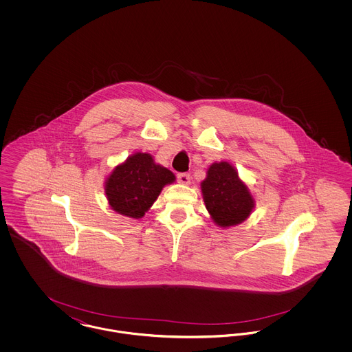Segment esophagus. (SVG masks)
<instances>
[{"instance_id": "obj_1", "label": "esophagus", "mask_w": 352, "mask_h": 352, "mask_svg": "<svg viewBox=\"0 0 352 352\" xmlns=\"http://www.w3.org/2000/svg\"><path fill=\"white\" fill-rule=\"evenodd\" d=\"M177 179L179 184H190V174L179 173V174H177Z\"/></svg>"}]
</instances>
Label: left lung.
Instances as JSON below:
<instances>
[{"instance_id": "obj_1", "label": "left lung", "mask_w": 352, "mask_h": 352, "mask_svg": "<svg viewBox=\"0 0 352 352\" xmlns=\"http://www.w3.org/2000/svg\"><path fill=\"white\" fill-rule=\"evenodd\" d=\"M206 208L220 227L240 224L251 215L254 201L237 171L227 162L212 164L201 182Z\"/></svg>"}]
</instances>
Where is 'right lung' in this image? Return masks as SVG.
Instances as JSON below:
<instances>
[{
	"label": "right lung",
	"instance_id": "1",
	"mask_svg": "<svg viewBox=\"0 0 352 352\" xmlns=\"http://www.w3.org/2000/svg\"><path fill=\"white\" fill-rule=\"evenodd\" d=\"M174 179L170 170L154 164L151 154L135 153L108 177L105 194L112 210L140 219L158 198L164 186Z\"/></svg>",
	"mask_w": 352,
	"mask_h": 352
}]
</instances>
